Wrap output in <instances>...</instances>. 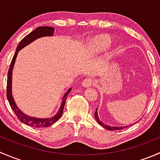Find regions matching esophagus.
<instances>
[{
    "label": "esophagus",
    "mask_w": 160,
    "mask_h": 160,
    "mask_svg": "<svg viewBox=\"0 0 160 160\" xmlns=\"http://www.w3.org/2000/svg\"><path fill=\"white\" fill-rule=\"evenodd\" d=\"M93 80H92L91 78L85 79V80L83 81L82 85H83V87H84V88H89V87L92 86V84H93Z\"/></svg>",
    "instance_id": "obj_1"
}]
</instances>
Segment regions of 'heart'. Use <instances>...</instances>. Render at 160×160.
Returning <instances> with one entry per match:
<instances>
[{"label":"heart","instance_id":"b5f03b06","mask_svg":"<svg viewBox=\"0 0 160 160\" xmlns=\"http://www.w3.org/2000/svg\"><path fill=\"white\" fill-rule=\"evenodd\" d=\"M90 49L93 52H102L108 49L111 45V40L107 35L96 36L90 42Z\"/></svg>","mask_w":160,"mask_h":160}]
</instances>
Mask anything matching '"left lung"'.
<instances>
[{
	"mask_svg": "<svg viewBox=\"0 0 160 160\" xmlns=\"http://www.w3.org/2000/svg\"><path fill=\"white\" fill-rule=\"evenodd\" d=\"M94 117L95 118H96L97 120V122H98L99 125H101V126L104 127V128H106V129L108 130H111V131H114V130H119V129H122L123 128V127H114V126H110V125H106V124L103 123L102 122H101V120H100V118H98V109H96V111H95V113H94ZM128 127L129 126H125V128H128Z\"/></svg>",
	"mask_w": 160,
	"mask_h": 160,
	"instance_id": "obj_1",
	"label": "left lung"
}]
</instances>
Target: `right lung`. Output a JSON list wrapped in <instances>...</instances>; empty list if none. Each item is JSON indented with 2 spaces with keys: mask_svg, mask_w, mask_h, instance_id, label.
<instances>
[{
  "mask_svg": "<svg viewBox=\"0 0 160 160\" xmlns=\"http://www.w3.org/2000/svg\"><path fill=\"white\" fill-rule=\"evenodd\" d=\"M54 30V28H52V27H38V28H35V30L32 31V32H30V33L28 34V35H27L25 38H22V41H21L20 42H19V44L18 45L15 53H14L12 60H11L10 67H9L8 70V72L7 98L8 100L9 104H10L11 109L14 111V114H16L18 118L22 123H24L25 125H28V126L34 127V128H45V127H49L50 125H52V124H54L55 122H57V121L60 118L61 116L62 115V113H63L64 105H65L67 96H68V94L70 93L72 88H70V89L67 90V93L64 94L63 98H62V102H61L60 104V108H59L57 113H56L53 117L48 118H40L31 117V116L27 115L25 113L22 112V111L18 108V106L16 105V103L15 101H14V98H13L12 88H11V86H12V71L13 68H14V62H15L17 55L21 49H23L24 47H25V46H28V45H29L31 42H34L35 40H36L37 38H41V37L45 36H52V35H53Z\"/></svg>",
  "mask_w": 160,
  "mask_h": 160,
  "instance_id": "add662e5",
  "label": "right lung"
}]
</instances>
